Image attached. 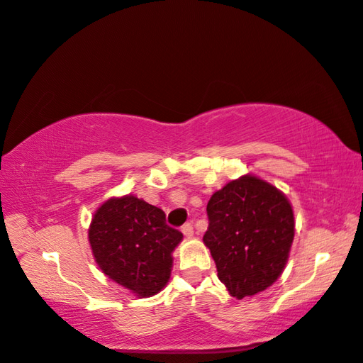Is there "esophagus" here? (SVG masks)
I'll use <instances>...</instances> for the list:
<instances>
[{
  "label": "esophagus",
  "mask_w": 363,
  "mask_h": 363,
  "mask_svg": "<svg viewBox=\"0 0 363 363\" xmlns=\"http://www.w3.org/2000/svg\"><path fill=\"white\" fill-rule=\"evenodd\" d=\"M182 233L186 237L194 235V225H191V223H186V225L182 226Z\"/></svg>",
  "instance_id": "1"
}]
</instances>
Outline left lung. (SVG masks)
Listing matches in <instances>:
<instances>
[{
	"label": "left lung",
	"instance_id": "1",
	"mask_svg": "<svg viewBox=\"0 0 363 363\" xmlns=\"http://www.w3.org/2000/svg\"><path fill=\"white\" fill-rule=\"evenodd\" d=\"M207 218L203 240L230 295H256L281 276L295 220L289 199L276 187L256 176L230 181L207 203Z\"/></svg>",
	"mask_w": 363,
	"mask_h": 363
}]
</instances>
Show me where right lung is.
<instances>
[{
  "label": "right lung",
  "instance_id": "add662e5",
  "mask_svg": "<svg viewBox=\"0 0 363 363\" xmlns=\"http://www.w3.org/2000/svg\"><path fill=\"white\" fill-rule=\"evenodd\" d=\"M89 240L103 273L137 296H152L165 287L173 250L182 240L165 213L135 196L112 198L96 211Z\"/></svg>",
  "mask_w": 363,
  "mask_h": 363
}]
</instances>
